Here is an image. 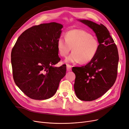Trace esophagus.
I'll use <instances>...</instances> for the list:
<instances>
[{
  "label": "esophagus",
  "instance_id": "esophagus-1",
  "mask_svg": "<svg viewBox=\"0 0 129 129\" xmlns=\"http://www.w3.org/2000/svg\"><path fill=\"white\" fill-rule=\"evenodd\" d=\"M67 70L68 71H70L71 70V66L69 64H67Z\"/></svg>",
  "mask_w": 129,
  "mask_h": 129
}]
</instances>
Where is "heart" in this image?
Here are the masks:
<instances>
[{
	"instance_id": "1",
	"label": "heart",
	"mask_w": 129,
	"mask_h": 129,
	"mask_svg": "<svg viewBox=\"0 0 129 129\" xmlns=\"http://www.w3.org/2000/svg\"><path fill=\"white\" fill-rule=\"evenodd\" d=\"M64 39H58L57 48L61 57H66L72 48V52L65 60L67 62L87 63L94 59L99 50L98 39L85 30H69L66 33Z\"/></svg>"
}]
</instances>
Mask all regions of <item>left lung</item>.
I'll return each instance as SVG.
<instances>
[{
	"label": "left lung",
	"mask_w": 129,
	"mask_h": 129,
	"mask_svg": "<svg viewBox=\"0 0 129 129\" xmlns=\"http://www.w3.org/2000/svg\"><path fill=\"white\" fill-rule=\"evenodd\" d=\"M93 30L99 42V49L87 64L73 67L76 79L74 89L77 96L85 101L102 96L115 82L118 73L119 54L113 38L106 27L88 20H79Z\"/></svg>",
	"instance_id": "8db88e82"
}]
</instances>
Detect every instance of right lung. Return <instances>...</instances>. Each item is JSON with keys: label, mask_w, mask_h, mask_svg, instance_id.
<instances>
[{"label": "right lung", "mask_w": 129, "mask_h": 129, "mask_svg": "<svg viewBox=\"0 0 129 129\" xmlns=\"http://www.w3.org/2000/svg\"><path fill=\"white\" fill-rule=\"evenodd\" d=\"M62 24L42 23L25 30L11 53L14 81L27 96L34 100L52 97L66 73V65L53 66L60 61L57 43Z\"/></svg>", "instance_id": "obj_1"}]
</instances>
